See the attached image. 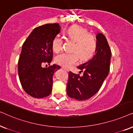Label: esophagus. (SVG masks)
Returning <instances> with one entry per match:
<instances>
[{"mask_svg":"<svg viewBox=\"0 0 133 133\" xmlns=\"http://www.w3.org/2000/svg\"><path fill=\"white\" fill-rule=\"evenodd\" d=\"M62 69H64V70H65L66 72H69V70L68 69H65L64 68H62Z\"/></svg>","mask_w":133,"mask_h":133,"instance_id":"esophagus-1","label":"esophagus"}]
</instances>
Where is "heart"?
I'll return each instance as SVG.
<instances>
[{
    "mask_svg": "<svg viewBox=\"0 0 133 133\" xmlns=\"http://www.w3.org/2000/svg\"><path fill=\"white\" fill-rule=\"evenodd\" d=\"M67 36L70 39L75 42L72 47V53H63L56 56V64L65 68H69L75 64L79 59L86 60L92 55L96 49L97 42L94 35L88 33L86 28L75 25L67 30ZM53 50L58 53L63 47V40L56 36L53 39L52 42Z\"/></svg>",
    "mask_w": 133,
    "mask_h": 133,
    "instance_id": "b5f03b06",
    "label": "heart"
}]
</instances>
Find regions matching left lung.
<instances>
[{"instance_id":"obj_1","label":"left lung","mask_w":133,"mask_h":133,"mask_svg":"<svg viewBox=\"0 0 133 133\" xmlns=\"http://www.w3.org/2000/svg\"><path fill=\"white\" fill-rule=\"evenodd\" d=\"M95 54L92 59L78 69L84 70L83 75L69 72L67 84V94L77 100H86L94 96L102 87L109 72L111 51L105 35L98 33L96 36Z\"/></svg>"}]
</instances>
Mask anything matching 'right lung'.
Instances as JSON below:
<instances>
[{"mask_svg": "<svg viewBox=\"0 0 133 133\" xmlns=\"http://www.w3.org/2000/svg\"><path fill=\"white\" fill-rule=\"evenodd\" d=\"M58 24H45L35 28L22 45L18 61V74L22 87L30 96L42 98L51 94L53 75L59 69L56 64L49 68L53 58L52 40L60 32Z\"/></svg>", "mask_w": 133, "mask_h": 133, "instance_id": "1", "label": "right lung"}]
</instances>
